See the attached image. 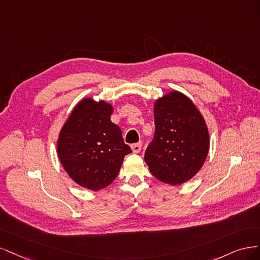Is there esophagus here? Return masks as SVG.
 <instances>
[{"label":"esophagus","mask_w":260,"mask_h":260,"mask_svg":"<svg viewBox=\"0 0 260 260\" xmlns=\"http://www.w3.org/2000/svg\"><path fill=\"white\" fill-rule=\"evenodd\" d=\"M141 147H142V144L141 142H137V144H134L132 145V150L134 153H139L141 151Z\"/></svg>","instance_id":"esophagus-1"}]
</instances>
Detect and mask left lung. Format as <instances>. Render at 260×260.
Wrapping results in <instances>:
<instances>
[{
    "label": "left lung",
    "instance_id": "1",
    "mask_svg": "<svg viewBox=\"0 0 260 260\" xmlns=\"http://www.w3.org/2000/svg\"><path fill=\"white\" fill-rule=\"evenodd\" d=\"M154 137L146 150L145 161L156 179L181 185L193 177L206 160V123L186 95L173 90L154 103Z\"/></svg>",
    "mask_w": 260,
    "mask_h": 260
}]
</instances>
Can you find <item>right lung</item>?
Instances as JSON below:
<instances>
[{"instance_id":"obj_1","label":"right lung","mask_w":260,"mask_h":260,"mask_svg":"<svg viewBox=\"0 0 260 260\" xmlns=\"http://www.w3.org/2000/svg\"><path fill=\"white\" fill-rule=\"evenodd\" d=\"M113 107L84 98L74 107L57 140L58 157L68 175L83 188L104 189L116 178L124 156L121 128L111 122Z\"/></svg>"}]
</instances>
